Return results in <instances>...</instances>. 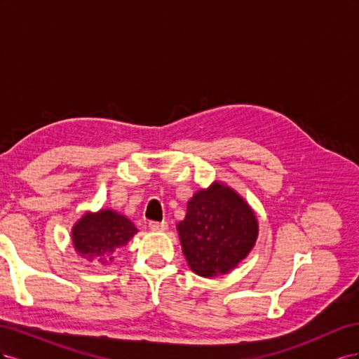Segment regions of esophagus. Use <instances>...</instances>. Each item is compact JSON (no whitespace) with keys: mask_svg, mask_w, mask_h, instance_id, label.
<instances>
[{"mask_svg":"<svg viewBox=\"0 0 359 359\" xmlns=\"http://www.w3.org/2000/svg\"><path fill=\"white\" fill-rule=\"evenodd\" d=\"M149 229L154 232H163L168 229V223L166 222H149Z\"/></svg>","mask_w":359,"mask_h":359,"instance_id":"obj_1","label":"esophagus"}]
</instances>
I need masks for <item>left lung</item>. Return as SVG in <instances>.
Instances as JSON below:
<instances>
[{
  "mask_svg": "<svg viewBox=\"0 0 359 359\" xmlns=\"http://www.w3.org/2000/svg\"><path fill=\"white\" fill-rule=\"evenodd\" d=\"M177 229L190 269L210 278L227 274L247 257L256 244L259 224L240 194L215 181L193 194Z\"/></svg>",
  "mask_w": 359,
  "mask_h": 359,
  "instance_id": "8db88e82",
  "label": "left lung"
}]
</instances>
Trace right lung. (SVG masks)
<instances>
[{"instance_id": "add662e5", "label": "right lung", "mask_w": 359, "mask_h": 359, "mask_svg": "<svg viewBox=\"0 0 359 359\" xmlns=\"http://www.w3.org/2000/svg\"><path fill=\"white\" fill-rule=\"evenodd\" d=\"M135 233H137L136 226L126 215L114 210H100L85 212L74 223L72 240L79 256L107 264L112 262L114 253L132 240Z\"/></svg>"}]
</instances>
